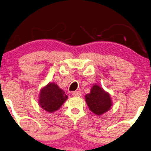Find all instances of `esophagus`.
I'll return each instance as SVG.
<instances>
[{"instance_id":"1","label":"esophagus","mask_w":151,"mask_h":151,"mask_svg":"<svg viewBox=\"0 0 151 151\" xmlns=\"http://www.w3.org/2000/svg\"><path fill=\"white\" fill-rule=\"evenodd\" d=\"M72 96H75V97H77V96H81V92H79V91H74L72 92Z\"/></svg>"}]
</instances>
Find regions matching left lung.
Instances as JSON below:
<instances>
[{
    "label": "left lung",
    "mask_w": 151,
    "mask_h": 151,
    "mask_svg": "<svg viewBox=\"0 0 151 151\" xmlns=\"http://www.w3.org/2000/svg\"><path fill=\"white\" fill-rule=\"evenodd\" d=\"M85 98L88 108L96 115H101L108 112L112 106L110 94L96 84L92 86L90 92L86 94Z\"/></svg>",
    "instance_id": "left-lung-1"
}]
</instances>
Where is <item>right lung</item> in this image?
<instances>
[{"mask_svg":"<svg viewBox=\"0 0 151 151\" xmlns=\"http://www.w3.org/2000/svg\"><path fill=\"white\" fill-rule=\"evenodd\" d=\"M39 106L48 112L59 110L68 99L65 92L55 83H50L40 90Z\"/></svg>","mask_w":151,"mask_h":151,"instance_id":"1","label":"right lung"}]
</instances>
